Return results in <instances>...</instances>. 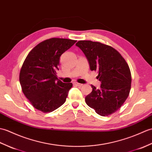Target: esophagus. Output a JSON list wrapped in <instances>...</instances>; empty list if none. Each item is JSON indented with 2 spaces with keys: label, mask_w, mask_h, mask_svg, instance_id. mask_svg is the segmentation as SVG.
<instances>
[{
  "label": "esophagus",
  "mask_w": 152,
  "mask_h": 152,
  "mask_svg": "<svg viewBox=\"0 0 152 152\" xmlns=\"http://www.w3.org/2000/svg\"><path fill=\"white\" fill-rule=\"evenodd\" d=\"M73 84H74V85H75L77 86H83V84L78 83H77V82H74Z\"/></svg>",
  "instance_id": "1"
}]
</instances>
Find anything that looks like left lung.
<instances>
[{"mask_svg": "<svg viewBox=\"0 0 152 152\" xmlns=\"http://www.w3.org/2000/svg\"><path fill=\"white\" fill-rule=\"evenodd\" d=\"M76 45L83 50L91 71L98 73L100 89L92 85V91L85 97L86 103L100 116L115 113L126 102L131 90L129 67L118 51L100 42L80 40Z\"/></svg>", "mask_w": 152, "mask_h": 152, "instance_id": "left-lung-1", "label": "left lung"}]
</instances>
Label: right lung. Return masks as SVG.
<instances>
[{"instance_id":"add662e5","label":"right lung","mask_w":152,"mask_h":152,"mask_svg":"<svg viewBox=\"0 0 152 152\" xmlns=\"http://www.w3.org/2000/svg\"><path fill=\"white\" fill-rule=\"evenodd\" d=\"M76 40L53 38L34 47L26 57L19 73L22 91L32 105L50 113L65 103L72 83L58 79L60 57Z\"/></svg>"}]
</instances>
